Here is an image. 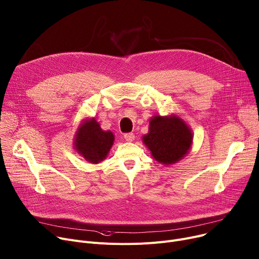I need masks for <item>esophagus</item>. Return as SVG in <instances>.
<instances>
[{
    "label": "esophagus",
    "instance_id": "esophagus-1",
    "mask_svg": "<svg viewBox=\"0 0 259 259\" xmlns=\"http://www.w3.org/2000/svg\"><path fill=\"white\" fill-rule=\"evenodd\" d=\"M124 139H125L126 142L131 143L134 140V134L133 133H126V134H124Z\"/></svg>",
    "mask_w": 259,
    "mask_h": 259
}]
</instances>
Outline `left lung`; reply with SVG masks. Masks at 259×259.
Wrapping results in <instances>:
<instances>
[{
  "instance_id": "8db88e82",
  "label": "left lung",
  "mask_w": 259,
  "mask_h": 259,
  "mask_svg": "<svg viewBox=\"0 0 259 259\" xmlns=\"http://www.w3.org/2000/svg\"><path fill=\"white\" fill-rule=\"evenodd\" d=\"M143 142L152 156L163 164H173L182 159L193 144V133L184 120L171 114L155 115L150 119L149 133Z\"/></svg>"
}]
</instances>
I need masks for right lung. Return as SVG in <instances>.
<instances>
[{
	"label": "right lung",
	"mask_w": 259,
	"mask_h": 259,
	"mask_svg": "<svg viewBox=\"0 0 259 259\" xmlns=\"http://www.w3.org/2000/svg\"><path fill=\"white\" fill-rule=\"evenodd\" d=\"M75 149L91 163H99L107 157L113 145L111 131H103L95 118L86 119L78 127L75 135Z\"/></svg>",
	"instance_id": "1"
}]
</instances>
